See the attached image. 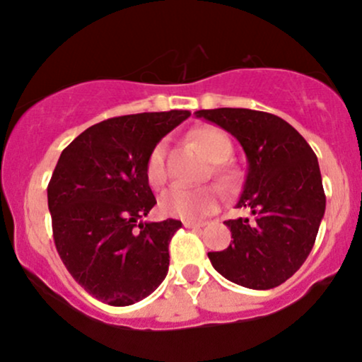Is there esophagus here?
Listing matches in <instances>:
<instances>
[{
    "instance_id": "34e87169",
    "label": "esophagus",
    "mask_w": 362,
    "mask_h": 362,
    "mask_svg": "<svg viewBox=\"0 0 362 362\" xmlns=\"http://www.w3.org/2000/svg\"><path fill=\"white\" fill-rule=\"evenodd\" d=\"M184 227H187V229H201V227H204V223L203 222H191V220H185Z\"/></svg>"
}]
</instances>
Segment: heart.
Returning <instances> with one entry per match:
<instances>
[{
  "label": "heart",
  "instance_id": "heart-1",
  "mask_svg": "<svg viewBox=\"0 0 362 362\" xmlns=\"http://www.w3.org/2000/svg\"><path fill=\"white\" fill-rule=\"evenodd\" d=\"M192 142L203 151L206 159L213 163L211 173L222 184H230L235 178V173L226 165L232 156V142L229 136L215 127L197 128L191 135ZM166 146L165 140L158 142L151 151L146 163L147 182L152 187H159L166 180ZM216 204V191L213 187L185 189L182 185H175L163 192L159 197V210L166 216L182 220H197L208 215Z\"/></svg>",
  "mask_w": 362,
  "mask_h": 362
}]
</instances>
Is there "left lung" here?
I'll return each mask as SVG.
<instances>
[{"mask_svg":"<svg viewBox=\"0 0 362 362\" xmlns=\"http://www.w3.org/2000/svg\"><path fill=\"white\" fill-rule=\"evenodd\" d=\"M210 121L238 139L246 154V180L235 206L250 216L227 220L232 245L210 251L226 279L251 290H271L302 267L325 216L326 196L317 158L290 123L251 109H204Z\"/></svg>","mask_w":362,"mask_h":362,"instance_id":"left-lung-1","label":"left lung"}]
</instances>
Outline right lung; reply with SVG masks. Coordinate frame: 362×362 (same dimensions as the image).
I'll use <instances>...</instances> for the list:
<instances>
[{"instance_id":"add662e5","label":"right lung","mask_w":362,"mask_h":362,"mask_svg":"<svg viewBox=\"0 0 362 362\" xmlns=\"http://www.w3.org/2000/svg\"><path fill=\"white\" fill-rule=\"evenodd\" d=\"M189 116L111 117L60 154L48 184L53 239L71 276L100 302L132 305L168 274V245L182 222H142L156 204L146 163L156 144Z\"/></svg>"}]
</instances>
